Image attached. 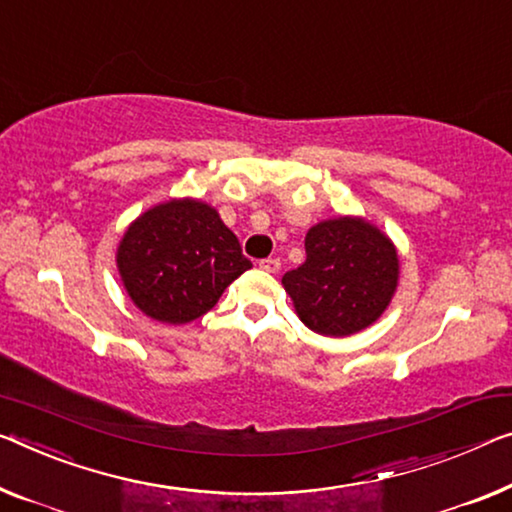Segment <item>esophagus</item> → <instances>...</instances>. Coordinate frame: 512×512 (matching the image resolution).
Wrapping results in <instances>:
<instances>
[{
  "mask_svg": "<svg viewBox=\"0 0 512 512\" xmlns=\"http://www.w3.org/2000/svg\"><path fill=\"white\" fill-rule=\"evenodd\" d=\"M258 267H261V270H265V272H279V267H281V261L279 258H263L261 263H258Z\"/></svg>",
  "mask_w": 512,
  "mask_h": 512,
  "instance_id": "obj_1",
  "label": "esophagus"
}]
</instances>
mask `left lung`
<instances>
[{"label":"left lung","instance_id":"8db88e82","mask_svg":"<svg viewBox=\"0 0 512 512\" xmlns=\"http://www.w3.org/2000/svg\"><path fill=\"white\" fill-rule=\"evenodd\" d=\"M306 261L283 274L295 313L311 332L343 338L387 311L400 279L398 249L366 217L338 215L306 231Z\"/></svg>","mask_w":512,"mask_h":512}]
</instances>
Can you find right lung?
<instances>
[{"mask_svg": "<svg viewBox=\"0 0 512 512\" xmlns=\"http://www.w3.org/2000/svg\"><path fill=\"white\" fill-rule=\"evenodd\" d=\"M116 267L144 316L187 325L208 313L251 261L217 208L183 196L157 203L130 222L116 247Z\"/></svg>", "mask_w": 512, "mask_h": 512, "instance_id": "right-lung-1", "label": "right lung"}]
</instances>
